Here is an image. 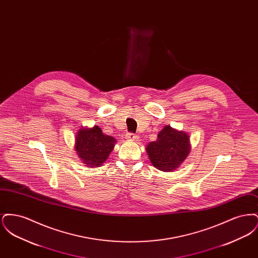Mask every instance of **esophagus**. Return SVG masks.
Returning a JSON list of instances; mask_svg holds the SVG:
<instances>
[{
	"mask_svg": "<svg viewBox=\"0 0 258 258\" xmlns=\"http://www.w3.org/2000/svg\"><path fill=\"white\" fill-rule=\"evenodd\" d=\"M125 138H126L127 140H130V141H135V140L137 139V136L134 135V134H127V135H125Z\"/></svg>",
	"mask_w": 258,
	"mask_h": 258,
	"instance_id": "obj_1",
	"label": "esophagus"
}]
</instances>
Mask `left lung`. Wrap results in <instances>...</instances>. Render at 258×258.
Returning a JSON list of instances; mask_svg holds the SVG:
<instances>
[{
    "label": "left lung",
    "mask_w": 258,
    "mask_h": 258,
    "mask_svg": "<svg viewBox=\"0 0 258 258\" xmlns=\"http://www.w3.org/2000/svg\"><path fill=\"white\" fill-rule=\"evenodd\" d=\"M189 136L183 131L165 125L156 141L146 146L151 163L160 171L177 170L190 153Z\"/></svg>",
    "instance_id": "8db88e82"
}]
</instances>
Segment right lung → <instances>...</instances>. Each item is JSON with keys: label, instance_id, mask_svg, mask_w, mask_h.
I'll return each mask as SVG.
<instances>
[{"label": "right lung", "instance_id": "obj_1", "mask_svg": "<svg viewBox=\"0 0 258 258\" xmlns=\"http://www.w3.org/2000/svg\"><path fill=\"white\" fill-rule=\"evenodd\" d=\"M117 140L104 135L98 125L78 130L74 149L80 160L89 168L99 167L108 159Z\"/></svg>", "mask_w": 258, "mask_h": 258}]
</instances>
